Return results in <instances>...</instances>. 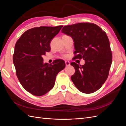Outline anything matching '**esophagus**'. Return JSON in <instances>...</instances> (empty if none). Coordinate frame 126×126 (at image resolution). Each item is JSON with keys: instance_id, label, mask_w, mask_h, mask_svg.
<instances>
[{"instance_id": "1", "label": "esophagus", "mask_w": 126, "mask_h": 126, "mask_svg": "<svg viewBox=\"0 0 126 126\" xmlns=\"http://www.w3.org/2000/svg\"><path fill=\"white\" fill-rule=\"evenodd\" d=\"M65 63H66V66H69L70 64V63L68 62V61H66L65 62Z\"/></svg>"}]
</instances>
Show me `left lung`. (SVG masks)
I'll use <instances>...</instances> for the list:
<instances>
[{
  "label": "left lung",
  "mask_w": 126,
  "mask_h": 126,
  "mask_svg": "<svg viewBox=\"0 0 126 126\" xmlns=\"http://www.w3.org/2000/svg\"><path fill=\"white\" fill-rule=\"evenodd\" d=\"M62 32L70 36L74 42V59L82 58L85 63L70 64L75 69L71 77L81 92L91 94L100 88L108 78L112 63L109 39L97 25L81 22L64 26Z\"/></svg>",
  "instance_id": "8db88e82"
}]
</instances>
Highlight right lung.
<instances>
[{
    "label": "right lung",
    "instance_id": "obj_1",
    "mask_svg": "<svg viewBox=\"0 0 126 126\" xmlns=\"http://www.w3.org/2000/svg\"><path fill=\"white\" fill-rule=\"evenodd\" d=\"M63 26H41L27 30L15 46L13 63L22 86L34 96H41L55 85L56 76L66 66L63 60L44 63L42 56L50 50V43Z\"/></svg>",
    "mask_w": 126,
    "mask_h": 126
}]
</instances>
